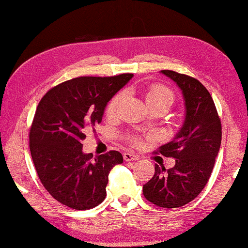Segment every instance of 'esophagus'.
I'll return each instance as SVG.
<instances>
[{"mask_svg": "<svg viewBox=\"0 0 248 248\" xmlns=\"http://www.w3.org/2000/svg\"><path fill=\"white\" fill-rule=\"evenodd\" d=\"M123 157H124V160L126 161V162H133V161H137L138 160V155H136V154H134V153H130V152H125L124 154H123Z\"/></svg>", "mask_w": 248, "mask_h": 248, "instance_id": "34e87169", "label": "esophagus"}]
</instances>
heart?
Returning <instances> with one entry per match:
<instances>
[{"mask_svg":"<svg viewBox=\"0 0 248 248\" xmlns=\"http://www.w3.org/2000/svg\"><path fill=\"white\" fill-rule=\"evenodd\" d=\"M122 98V93H119V94H116L111 98V100L109 101V104L106 108L107 115L114 116L118 113ZM146 100L149 107L154 104H166L168 107H170L175 100V95L170 88L164 85H161V84H152V85L147 87L146 90ZM127 140L133 146H138V144L141 143V138L136 136V135H129Z\"/></svg>","mask_w":248,"mask_h":248,"instance_id":"heart-1","label":"heart"}]
</instances>
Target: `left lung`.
<instances>
[{
	"label": "left lung",
	"mask_w": 248,
	"mask_h": 248,
	"mask_svg": "<svg viewBox=\"0 0 248 248\" xmlns=\"http://www.w3.org/2000/svg\"><path fill=\"white\" fill-rule=\"evenodd\" d=\"M182 92L186 119L176 137L155 153L174 157L170 170L155 164L152 178L143 185L149 202L163 208L188 204L202 192L213 171L221 143V122L216 106L202 83L171 70H162Z\"/></svg>",
	"instance_id": "1"
}]
</instances>
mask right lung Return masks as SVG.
<instances>
[{
    "label": "right lung",
    "instance_id": "add662e5",
    "mask_svg": "<svg viewBox=\"0 0 248 248\" xmlns=\"http://www.w3.org/2000/svg\"><path fill=\"white\" fill-rule=\"evenodd\" d=\"M132 78H72L50 88L37 105L29 134L31 156L42 185L62 205L85 211L105 200L109 172L123 156L114 150L83 153L84 130L101 122L107 104Z\"/></svg>",
    "mask_w": 248,
    "mask_h": 248
}]
</instances>
